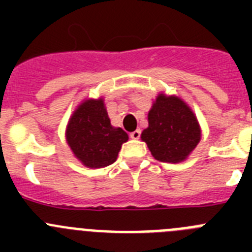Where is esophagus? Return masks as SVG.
I'll return each instance as SVG.
<instances>
[{
  "mask_svg": "<svg viewBox=\"0 0 252 252\" xmlns=\"http://www.w3.org/2000/svg\"><path fill=\"white\" fill-rule=\"evenodd\" d=\"M140 136H141V130H135V131H132V132H130L131 139L137 140V139H140Z\"/></svg>",
  "mask_w": 252,
  "mask_h": 252,
  "instance_id": "1",
  "label": "esophagus"
}]
</instances>
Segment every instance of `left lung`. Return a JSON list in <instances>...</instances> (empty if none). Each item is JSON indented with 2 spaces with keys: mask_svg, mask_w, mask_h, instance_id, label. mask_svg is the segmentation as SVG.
<instances>
[{
  "mask_svg": "<svg viewBox=\"0 0 252 252\" xmlns=\"http://www.w3.org/2000/svg\"><path fill=\"white\" fill-rule=\"evenodd\" d=\"M149 127L141 133L153 157L162 162H180L201 140L194 113L178 97L158 95L149 112Z\"/></svg>",
  "mask_w": 252,
  "mask_h": 252,
  "instance_id": "obj_1",
  "label": "left lung"
}]
</instances>
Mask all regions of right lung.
<instances>
[{"label":"right lung","mask_w":252,"mask_h":252,"mask_svg":"<svg viewBox=\"0 0 252 252\" xmlns=\"http://www.w3.org/2000/svg\"><path fill=\"white\" fill-rule=\"evenodd\" d=\"M127 133L113 127L102 99L78 107L68 124L66 140L75 157L88 168H103L116 161Z\"/></svg>","instance_id":"obj_1"}]
</instances>
